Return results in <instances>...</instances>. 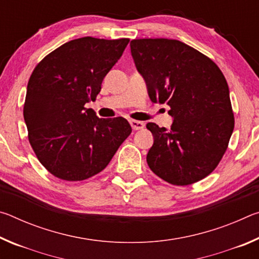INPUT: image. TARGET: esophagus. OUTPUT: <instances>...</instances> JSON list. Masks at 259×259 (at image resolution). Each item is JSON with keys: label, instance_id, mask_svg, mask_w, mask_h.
Here are the masks:
<instances>
[{"label": "esophagus", "instance_id": "34e87169", "mask_svg": "<svg viewBox=\"0 0 259 259\" xmlns=\"http://www.w3.org/2000/svg\"><path fill=\"white\" fill-rule=\"evenodd\" d=\"M130 124L133 126L134 130H142L144 126H145V123L142 121H136V120H130Z\"/></svg>", "mask_w": 259, "mask_h": 259}]
</instances>
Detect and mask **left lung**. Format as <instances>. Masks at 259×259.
Segmentation results:
<instances>
[{
  "label": "left lung",
  "instance_id": "8db88e82",
  "mask_svg": "<svg viewBox=\"0 0 259 259\" xmlns=\"http://www.w3.org/2000/svg\"><path fill=\"white\" fill-rule=\"evenodd\" d=\"M136 68L153 103L170 106L171 128L146 124L154 138L146 161L172 185H190L218 165L234 129L230 90L221 69L207 56L177 40L130 42Z\"/></svg>",
  "mask_w": 259,
  "mask_h": 259
}]
</instances>
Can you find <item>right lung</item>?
Segmentation results:
<instances>
[{
  "mask_svg": "<svg viewBox=\"0 0 259 259\" xmlns=\"http://www.w3.org/2000/svg\"><path fill=\"white\" fill-rule=\"evenodd\" d=\"M129 38L81 37L45 57L27 84L24 119L42 165L64 181H84L106 168L131 134L123 117L99 119L85 108Z\"/></svg>",
  "mask_w": 259,
  "mask_h": 259,
  "instance_id": "1",
  "label": "right lung"
}]
</instances>
